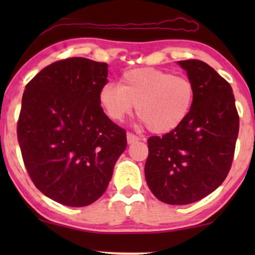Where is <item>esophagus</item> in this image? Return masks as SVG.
Masks as SVG:
<instances>
[{
  "mask_svg": "<svg viewBox=\"0 0 255 255\" xmlns=\"http://www.w3.org/2000/svg\"><path fill=\"white\" fill-rule=\"evenodd\" d=\"M127 139H128V144H133V142L140 140V138H139L138 135L131 133V132H128Z\"/></svg>",
  "mask_w": 255,
  "mask_h": 255,
  "instance_id": "obj_1",
  "label": "esophagus"
}]
</instances>
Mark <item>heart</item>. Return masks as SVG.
Segmentation results:
<instances>
[{"label": "heart", "instance_id": "heart-1", "mask_svg": "<svg viewBox=\"0 0 255 255\" xmlns=\"http://www.w3.org/2000/svg\"><path fill=\"white\" fill-rule=\"evenodd\" d=\"M194 83L186 76L158 68L124 72L120 83H107L99 92V103L111 121L122 122L137 109L141 122L154 133L175 130L194 107Z\"/></svg>", "mask_w": 255, "mask_h": 255}]
</instances>
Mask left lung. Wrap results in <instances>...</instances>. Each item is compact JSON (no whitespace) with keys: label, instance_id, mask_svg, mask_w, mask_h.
I'll list each match as a JSON object with an SVG mask.
<instances>
[{"label":"left lung","instance_id":"8db88e82","mask_svg":"<svg viewBox=\"0 0 255 255\" xmlns=\"http://www.w3.org/2000/svg\"><path fill=\"white\" fill-rule=\"evenodd\" d=\"M196 89L189 116L162 137H149L145 179L163 203L183 205L208 196L231 168L239 116L230 83L201 60L177 62Z\"/></svg>","mask_w":255,"mask_h":255}]
</instances>
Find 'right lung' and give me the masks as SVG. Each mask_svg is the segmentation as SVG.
Masks as SVG:
<instances>
[{
    "label": "right lung",
    "instance_id": "1",
    "mask_svg": "<svg viewBox=\"0 0 255 255\" xmlns=\"http://www.w3.org/2000/svg\"><path fill=\"white\" fill-rule=\"evenodd\" d=\"M108 64L87 58L55 61L27 83L17 123L23 161L45 196L86 207L102 196L127 132L99 103Z\"/></svg>",
    "mask_w": 255,
    "mask_h": 255
}]
</instances>
